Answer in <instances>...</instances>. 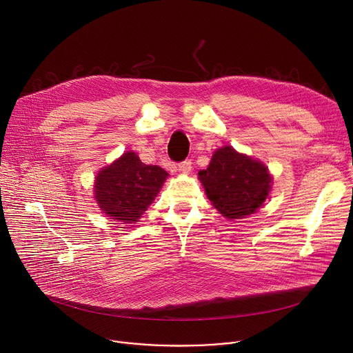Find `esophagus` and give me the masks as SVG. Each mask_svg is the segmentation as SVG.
<instances>
[{
    "mask_svg": "<svg viewBox=\"0 0 353 353\" xmlns=\"http://www.w3.org/2000/svg\"><path fill=\"white\" fill-rule=\"evenodd\" d=\"M179 169H180V172H183V173H190L191 169H192V162H191L190 159H185V161H183L181 163H179Z\"/></svg>",
    "mask_w": 353,
    "mask_h": 353,
    "instance_id": "esophagus-1",
    "label": "esophagus"
}]
</instances>
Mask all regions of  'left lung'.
Masks as SVG:
<instances>
[{"label":"left lung","mask_w":353,"mask_h":353,"mask_svg":"<svg viewBox=\"0 0 353 353\" xmlns=\"http://www.w3.org/2000/svg\"><path fill=\"white\" fill-rule=\"evenodd\" d=\"M214 207L228 219L254 214L271 188L268 169L232 146L218 149L208 169L198 173Z\"/></svg>","instance_id":"left-lung-1"}]
</instances>
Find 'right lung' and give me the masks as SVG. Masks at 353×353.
I'll return each instance as SVG.
<instances>
[{"mask_svg":"<svg viewBox=\"0 0 353 353\" xmlns=\"http://www.w3.org/2000/svg\"><path fill=\"white\" fill-rule=\"evenodd\" d=\"M166 177L162 168L145 165L127 152L97 174L94 198L108 216L134 223L152 204Z\"/></svg>","mask_w":353,"mask_h":353,"instance_id":"obj_1","label":"right lung"}]
</instances>
